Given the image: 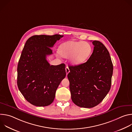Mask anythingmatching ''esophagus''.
Instances as JSON below:
<instances>
[{
  "mask_svg": "<svg viewBox=\"0 0 132 132\" xmlns=\"http://www.w3.org/2000/svg\"><path fill=\"white\" fill-rule=\"evenodd\" d=\"M65 70H66V74L67 75L69 72H70V70H69V68H68V66H67L66 67V68H65Z\"/></svg>",
  "mask_w": 132,
  "mask_h": 132,
  "instance_id": "1",
  "label": "esophagus"
}]
</instances>
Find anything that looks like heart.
<instances>
[{
	"mask_svg": "<svg viewBox=\"0 0 132 132\" xmlns=\"http://www.w3.org/2000/svg\"><path fill=\"white\" fill-rule=\"evenodd\" d=\"M59 53L63 57L69 56V61L73 65L85 63L92 53L91 45L83 41H69L62 44L59 48Z\"/></svg>",
	"mask_w": 132,
	"mask_h": 132,
	"instance_id": "heart-1",
	"label": "heart"
}]
</instances>
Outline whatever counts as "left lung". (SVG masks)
<instances>
[{
  "label": "left lung",
  "mask_w": 132,
  "mask_h": 132,
  "mask_svg": "<svg viewBox=\"0 0 132 132\" xmlns=\"http://www.w3.org/2000/svg\"><path fill=\"white\" fill-rule=\"evenodd\" d=\"M93 51L82 64L69 66L67 75L72 102L76 105L91 108L99 104L109 92L113 64L109 51L99 41H93Z\"/></svg>",
  "instance_id": "1"
}]
</instances>
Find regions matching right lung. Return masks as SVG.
<instances>
[{"mask_svg":"<svg viewBox=\"0 0 132 132\" xmlns=\"http://www.w3.org/2000/svg\"><path fill=\"white\" fill-rule=\"evenodd\" d=\"M63 35H34L27 41L17 67V85L24 98L37 106L54 101L56 91L66 77L65 65H50L46 56Z\"/></svg>","mask_w":132,"mask_h":132,"instance_id":"right-lung-1","label":"right lung"}]
</instances>
